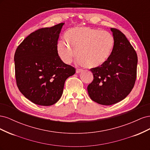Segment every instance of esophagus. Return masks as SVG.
Segmentation results:
<instances>
[{"instance_id": "esophagus-1", "label": "esophagus", "mask_w": 150, "mask_h": 150, "mask_svg": "<svg viewBox=\"0 0 150 150\" xmlns=\"http://www.w3.org/2000/svg\"><path fill=\"white\" fill-rule=\"evenodd\" d=\"M83 71V70L82 69H76V72L77 74H79V73H80V72H81Z\"/></svg>"}]
</instances>
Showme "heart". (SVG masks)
<instances>
[{"label": "heart", "instance_id": "obj_1", "mask_svg": "<svg viewBox=\"0 0 150 150\" xmlns=\"http://www.w3.org/2000/svg\"><path fill=\"white\" fill-rule=\"evenodd\" d=\"M66 41L58 40L56 50L61 60L66 64L75 56L81 64L87 68L103 66L111 57L115 46L113 35L108 31L87 27H76L68 30Z\"/></svg>", "mask_w": 150, "mask_h": 150}]
</instances>
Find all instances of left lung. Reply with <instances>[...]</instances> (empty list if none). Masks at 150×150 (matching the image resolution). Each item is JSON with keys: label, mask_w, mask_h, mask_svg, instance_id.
Instances as JSON below:
<instances>
[{"label": "left lung", "mask_w": 150, "mask_h": 150, "mask_svg": "<svg viewBox=\"0 0 150 150\" xmlns=\"http://www.w3.org/2000/svg\"><path fill=\"white\" fill-rule=\"evenodd\" d=\"M115 46L111 57L101 67L92 68L93 82L89 96L102 105H111L124 99L133 88L137 78V54L125 34L111 28Z\"/></svg>", "instance_id": "left-lung-1"}]
</instances>
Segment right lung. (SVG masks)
I'll return each instance as SVG.
<instances>
[{
	"instance_id": "add662e5",
	"label": "right lung",
	"mask_w": 150,
	"mask_h": 150,
	"mask_svg": "<svg viewBox=\"0 0 150 150\" xmlns=\"http://www.w3.org/2000/svg\"><path fill=\"white\" fill-rule=\"evenodd\" d=\"M64 24L31 33L15 52L17 87L27 99L38 105L48 106L57 103L62 96L66 80L75 74L74 68L63 62L57 52L56 45Z\"/></svg>"
}]
</instances>
